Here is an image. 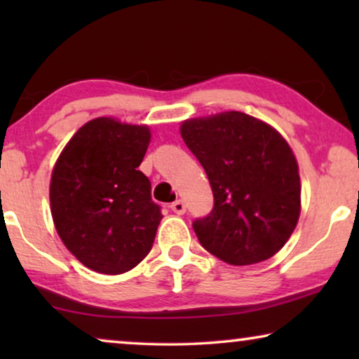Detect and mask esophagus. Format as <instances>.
Segmentation results:
<instances>
[{
    "label": "esophagus",
    "mask_w": 359,
    "mask_h": 359,
    "mask_svg": "<svg viewBox=\"0 0 359 359\" xmlns=\"http://www.w3.org/2000/svg\"><path fill=\"white\" fill-rule=\"evenodd\" d=\"M170 208H171V210H173L175 214H178V215H183L186 212V204H184L183 199H176L175 203L170 205Z\"/></svg>",
    "instance_id": "obj_1"
}]
</instances>
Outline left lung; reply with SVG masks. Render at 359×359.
Wrapping results in <instances>:
<instances>
[{"label": "left lung", "mask_w": 359, "mask_h": 359, "mask_svg": "<svg viewBox=\"0 0 359 359\" xmlns=\"http://www.w3.org/2000/svg\"><path fill=\"white\" fill-rule=\"evenodd\" d=\"M181 137L214 194L212 210L193 222L199 243L235 266L278 253L301 212L299 168L287 142L237 111L186 121Z\"/></svg>", "instance_id": "left-lung-1"}]
</instances>
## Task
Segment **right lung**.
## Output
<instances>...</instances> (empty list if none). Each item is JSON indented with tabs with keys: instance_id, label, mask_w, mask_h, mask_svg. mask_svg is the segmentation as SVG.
<instances>
[{
	"instance_id": "obj_1",
	"label": "right lung",
	"mask_w": 359,
	"mask_h": 359,
	"mask_svg": "<svg viewBox=\"0 0 359 359\" xmlns=\"http://www.w3.org/2000/svg\"><path fill=\"white\" fill-rule=\"evenodd\" d=\"M149 144L145 126L97 117L58 156L50 181L53 224L93 271L126 273L151 250L163 215L151 201L150 180L137 170Z\"/></svg>"
}]
</instances>
